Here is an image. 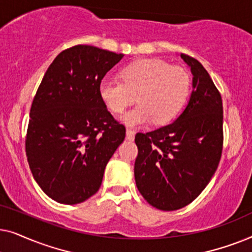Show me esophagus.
Wrapping results in <instances>:
<instances>
[{
	"label": "esophagus",
	"mask_w": 252,
	"mask_h": 252,
	"mask_svg": "<svg viewBox=\"0 0 252 252\" xmlns=\"http://www.w3.org/2000/svg\"><path fill=\"white\" fill-rule=\"evenodd\" d=\"M134 136H135V133H134V130H132V129H127L126 130V139L127 140H134Z\"/></svg>",
	"instance_id": "obj_1"
}]
</instances>
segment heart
I'll return each instance as SVG.
<instances>
[{
  "label": "heart",
  "mask_w": 252,
  "mask_h": 252,
  "mask_svg": "<svg viewBox=\"0 0 252 252\" xmlns=\"http://www.w3.org/2000/svg\"><path fill=\"white\" fill-rule=\"evenodd\" d=\"M120 78L102 80L99 96L113 113H122L135 99L139 102L122 117L128 126H141L150 120L166 125L181 112L190 93L188 72L157 58L133 62L120 71Z\"/></svg>",
  "instance_id": "heart-1"
}]
</instances>
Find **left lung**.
Listing matches in <instances>:
<instances>
[{"instance_id":"1","label":"left lung","mask_w":252,"mask_h":252,"mask_svg":"<svg viewBox=\"0 0 252 252\" xmlns=\"http://www.w3.org/2000/svg\"><path fill=\"white\" fill-rule=\"evenodd\" d=\"M181 57L194 75L188 105L170 125L135 135L136 187L163 211L190 204L211 180L222 153L221 95L197 60Z\"/></svg>"}]
</instances>
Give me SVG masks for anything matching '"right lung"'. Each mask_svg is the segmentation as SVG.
Listing matches in <instances>:
<instances>
[{"label": "right lung", "mask_w": 252, "mask_h": 252, "mask_svg": "<svg viewBox=\"0 0 252 252\" xmlns=\"http://www.w3.org/2000/svg\"><path fill=\"white\" fill-rule=\"evenodd\" d=\"M123 54L78 44L55 58L34 96L26 156L40 188L62 204H78L101 187L106 164L126 129L108 111L99 84Z\"/></svg>", "instance_id": "right-lung-1"}]
</instances>
